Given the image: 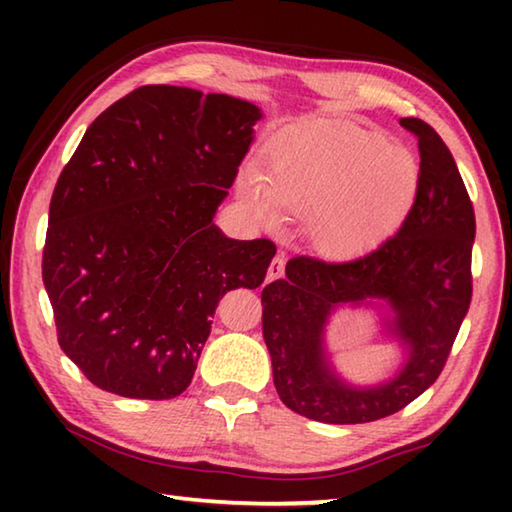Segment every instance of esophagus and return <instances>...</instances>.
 I'll return each mask as SVG.
<instances>
[{"label":"esophagus","mask_w":512,"mask_h":512,"mask_svg":"<svg viewBox=\"0 0 512 512\" xmlns=\"http://www.w3.org/2000/svg\"><path fill=\"white\" fill-rule=\"evenodd\" d=\"M280 277H284V257L275 255V257L271 259V264H268L266 282H275V280H280Z\"/></svg>","instance_id":"1"}]
</instances>
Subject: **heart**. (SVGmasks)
<instances>
[{
	"label": "heart",
	"mask_w": 512,
	"mask_h": 512,
	"mask_svg": "<svg viewBox=\"0 0 512 512\" xmlns=\"http://www.w3.org/2000/svg\"><path fill=\"white\" fill-rule=\"evenodd\" d=\"M266 167L241 171V205L271 230L287 214L307 219L311 244L334 257L393 235L418 192L411 155L350 119L300 121L268 149Z\"/></svg>",
	"instance_id": "1"
}]
</instances>
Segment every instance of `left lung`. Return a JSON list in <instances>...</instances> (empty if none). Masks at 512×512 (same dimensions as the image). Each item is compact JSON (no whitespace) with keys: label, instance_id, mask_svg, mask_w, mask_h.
I'll return each instance as SVG.
<instances>
[{"label":"left lung","instance_id":"left-lung-1","mask_svg":"<svg viewBox=\"0 0 512 512\" xmlns=\"http://www.w3.org/2000/svg\"><path fill=\"white\" fill-rule=\"evenodd\" d=\"M400 124L418 140V192L395 235L370 253L327 262L298 255L262 291V329L273 384L291 411L329 424H361L402 411L443 372L472 300L474 207L452 151L427 121ZM386 299L410 359L393 382L352 389L324 359L322 329L339 304Z\"/></svg>","mask_w":512,"mask_h":512}]
</instances>
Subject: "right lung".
<instances>
[{
	"label": "right lung",
	"instance_id": "1",
	"mask_svg": "<svg viewBox=\"0 0 512 512\" xmlns=\"http://www.w3.org/2000/svg\"><path fill=\"white\" fill-rule=\"evenodd\" d=\"M257 106L142 85L92 121L49 205L42 282L63 352L101 391L171 400L194 377L230 289H257L271 239L212 223Z\"/></svg>",
	"mask_w": 512,
	"mask_h": 512
}]
</instances>
